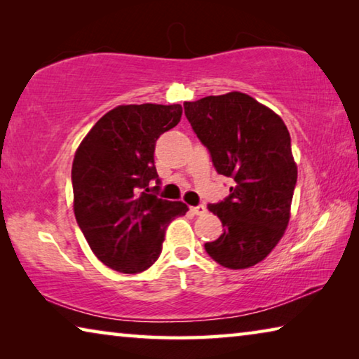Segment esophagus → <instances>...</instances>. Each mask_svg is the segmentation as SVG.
Wrapping results in <instances>:
<instances>
[{"mask_svg":"<svg viewBox=\"0 0 359 359\" xmlns=\"http://www.w3.org/2000/svg\"><path fill=\"white\" fill-rule=\"evenodd\" d=\"M205 205L204 204H199V205H194V208H191V212L194 215H203V214H205Z\"/></svg>","mask_w":359,"mask_h":359,"instance_id":"34e87169","label":"esophagus"}]
</instances>
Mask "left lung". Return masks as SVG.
<instances>
[{
  "mask_svg": "<svg viewBox=\"0 0 359 359\" xmlns=\"http://www.w3.org/2000/svg\"><path fill=\"white\" fill-rule=\"evenodd\" d=\"M184 109L217 172L233 179L229 196L208 205L223 234L204 244L205 252L229 269L255 266L282 239L290 220L297 168L287 126L239 92L184 102Z\"/></svg>",
  "mask_w": 359,
  "mask_h": 359,
  "instance_id": "obj_1",
  "label": "left lung"
}]
</instances>
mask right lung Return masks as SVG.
<instances>
[{"label":"right lung","mask_w":359,"mask_h":359,"mask_svg":"<svg viewBox=\"0 0 359 359\" xmlns=\"http://www.w3.org/2000/svg\"><path fill=\"white\" fill-rule=\"evenodd\" d=\"M180 117V104L118 106L96 121L76 151V220L96 258L114 271L149 269L160 257L169 222L188 210L184 203L158 198L154 161L156 139Z\"/></svg>","instance_id":"1"}]
</instances>
